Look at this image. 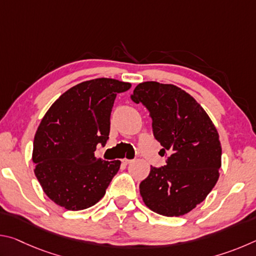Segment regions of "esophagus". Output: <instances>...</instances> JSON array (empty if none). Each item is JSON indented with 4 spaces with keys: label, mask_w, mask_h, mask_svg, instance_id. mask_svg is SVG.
Segmentation results:
<instances>
[{
    "label": "esophagus",
    "mask_w": 256,
    "mask_h": 256,
    "mask_svg": "<svg viewBox=\"0 0 256 256\" xmlns=\"http://www.w3.org/2000/svg\"><path fill=\"white\" fill-rule=\"evenodd\" d=\"M123 164H131V162H133V160H130V159H126V158H124L123 160Z\"/></svg>",
    "instance_id": "esophagus-1"
}]
</instances>
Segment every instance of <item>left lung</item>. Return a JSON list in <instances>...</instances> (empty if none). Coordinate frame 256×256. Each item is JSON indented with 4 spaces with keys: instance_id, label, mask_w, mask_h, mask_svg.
Listing matches in <instances>:
<instances>
[{
    "instance_id": "obj_1",
    "label": "left lung",
    "mask_w": 256,
    "mask_h": 256,
    "mask_svg": "<svg viewBox=\"0 0 256 256\" xmlns=\"http://www.w3.org/2000/svg\"><path fill=\"white\" fill-rule=\"evenodd\" d=\"M152 118L154 136L170 154L167 164L150 168L140 183V196L150 210L180 216L206 200L219 178L222 144L203 107L185 90L170 84L146 81L134 89Z\"/></svg>"
}]
</instances>
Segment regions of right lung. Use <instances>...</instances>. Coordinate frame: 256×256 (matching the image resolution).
Masks as SVG:
<instances>
[{
  "instance_id": "obj_1",
  "label": "right lung",
  "mask_w": 256,
  "mask_h": 256,
  "mask_svg": "<svg viewBox=\"0 0 256 256\" xmlns=\"http://www.w3.org/2000/svg\"><path fill=\"white\" fill-rule=\"evenodd\" d=\"M131 86L110 78L84 81L60 94L46 112L34 138V172L58 206L84 210L105 196L120 162H105L94 152L108 140L116 96Z\"/></svg>"
}]
</instances>
